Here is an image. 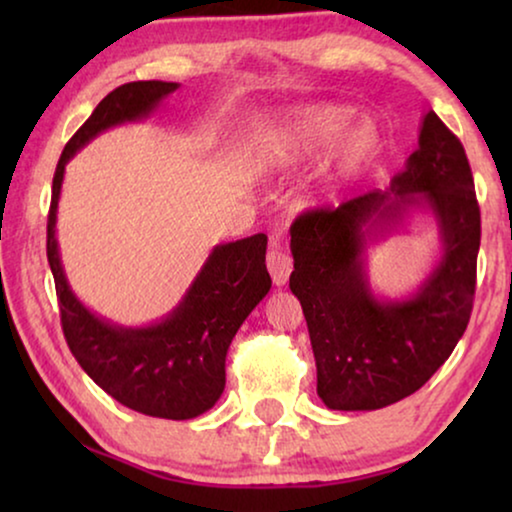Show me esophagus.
Returning <instances> with one entry per match:
<instances>
[{
	"instance_id": "34e87169",
	"label": "esophagus",
	"mask_w": 512,
	"mask_h": 512,
	"mask_svg": "<svg viewBox=\"0 0 512 512\" xmlns=\"http://www.w3.org/2000/svg\"><path fill=\"white\" fill-rule=\"evenodd\" d=\"M265 263H268V272H270V277H272V282H275V286H284L286 282H289L291 270H293V261L284 249L272 247L268 251V256H265Z\"/></svg>"
}]
</instances>
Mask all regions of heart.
Wrapping results in <instances>:
<instances>
[{
	"label": "heart",
	"mask_w": 512,
	"mask_h": 512,
	"mask_svg": "<svg viewBox=\"0 0 512 512\" xmlns=\"http://www.w3.org/2000/svg\"><path fill=\"white\" fill-rule=\"evenodd\" d=\"M347 116L340 104H303L270 118L249 139L251 165L263 174L291 170L331 141L319 167V193L335 198L382 149L375 121L359 118L345 125Z\"/></svg>",
	"instance_id": "heart-1"
}]
</instances>
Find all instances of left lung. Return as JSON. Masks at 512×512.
Listing matches in <instances>:
<instances>
[{
    "instance_id": "left-lung-1",
    "label": "left lung",
    "mask_w": 512,
    "mask_h": 512,
    "mask_svg": "<svg viewBox=\"0 0 512 512\" xmlns=\"http://www.w3.org/2000/svg\"><path fill=\"white\" fill-rule=\"evenodd\" d=\"M415 215L437 223L439 254L417 290L389 299L369 286L367 249ZM478 249L471 165L431 109L387 191L298 216L289 286L303 305L326 408L380 410L431 380L471 319Z\"/></svg>"
}]
</instances>
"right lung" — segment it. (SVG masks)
<instances>
[{"label":"right lung","instance_id":"right-lung-1","mask_svg":"<svg viewBox=\"0 0 512 512\" xmlns=\"http://www.w3.org/2000/svg\"><path fill=\"white\" fill-rule=\"evenodd\" d=\"M179 83L132 81L104 97L69 139L53 177L46 254L60 300L62 331L90 380L125 408L160 419H193L214 408L226 387V354L251 310L268 296V235L216 244L184 296L165 317L144 326L104 319L69 286L58 244V202L65 167L88 142L116 125L158 111Z\"/></svg>","mask_w":512,"mask_h":512}]
</instances>
